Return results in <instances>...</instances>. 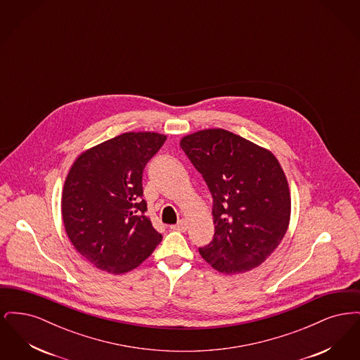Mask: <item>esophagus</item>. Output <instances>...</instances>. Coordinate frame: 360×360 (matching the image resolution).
Masks as SVG:
<instances>
[{"instance_id":"34e87169","label":"esophagus","mask_w":360,"mask_h":360,"mask_svg":"<svg viewBox=\"0 0 360 360\" xmlns=\"http://www.w3.org/2000/svg\"><path fill=\"white\" fill-rule=\"evenodd\" d=\"M170 229H172V231H178V232H186V229H188V224H186V221L181 220L179 223L175 224V225H172V226H170Z\"/></svg>"}]
</instances>
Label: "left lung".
<instances>
[{
  "mask_svg": "<svg viewBox=\"0 0 360 360\" xmlns=\"http://www.w3.org/2000/svg\"><path fill=\"white\" fill-rule=\"evenodd\" d=\"M181 148L213 198V240L201 257L224 274L257 267L283 239L290 220L289 185L270 151L225 129H204Z\"/></svg>",
  "mask_w": 360,
  "mask_h": 360,
  "instance_id": "obj_1",
  "label": "left lung"
}]
</instances>
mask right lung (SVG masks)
<instances>
[{"label":"right lung","mask_w":360,"mask_h":360,"mask_svg":"<svg viewBox=\"0 0 360 360\" xmlns=\"http://www.w3.org/2000/svg\"><path fill=\"white\" fill-rule=\"evenodd\" d=\"M165 141L155 132H127L87 150L71 166L63 223L75 250L97 269L131 271L162 241L146 216L141 178Z\"/></svg>","instance_id":"1"}]
</instances>
